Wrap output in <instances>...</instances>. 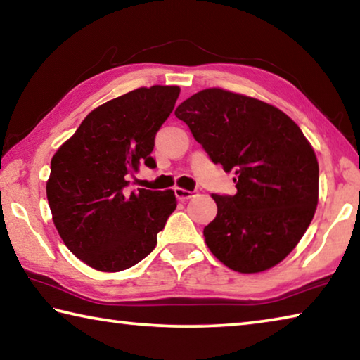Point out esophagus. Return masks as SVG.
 <instances>
[{"label": "esophagus", "mask_w": 360, "mask_h": 360, "mask_svg": "<svg viewBox=\"0 0 360 360\" xmlns=\"http://www.w3.org/2000/svg\"><path fill=\"white\" fill-rule=\"evenodd\" d=\"M195 193H197L195 191L192 192V191H186V188H182V187H174L176 198L181 200V202H186V200L195 197Z\"/></svg>", "instance_id": "34e87169"}]
</instances>
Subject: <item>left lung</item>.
I'll return each instance as SVG.
<instances>
[{"label": "left lung", "mask_w": 360, "mask_h": 360, "mask_svg": "<svg viewBox=\"0 0 360 360\" xmlns=\"http://www.w3.org/2000/svg\"><path fill=\"white\" fill-rule=\"evenodd\" d=\"M214 163L233 172L235 195H217L203 230L210 251L240 273L288 257L311 224L319 165L298 125L278 108L222 89H206L174 111Z\"/></svg>", "instance_id": "1"}]
</instances>
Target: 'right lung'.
Masks as SVG:
<instances>
[{"mask_svg": "<svg viewBox=\"0 0 360 360\" xmlns=\"http://www.w3.org/2000/svg\"><path fill=\"white\" fill-rule=\"evenodd\" d=\"M179 92L152 85L105 103L52 157L46 192L53 224L66 248L95 270L136 265L176 210L173 191L127 187L141 163L155 167L154 139Z\"/></svg>", "mask_w": 360, "mask_h": 360, "instance_id": "right-lung-1", "label": "right lung"}]
</instances>
